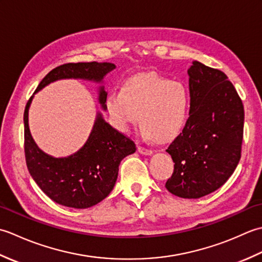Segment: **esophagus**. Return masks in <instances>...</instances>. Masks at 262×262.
<instances>
[{"label": "esophagus", "mask_w": 262, "mask_h": 262, "mask_svg": "<svg viewBox=\"0 0 262 262\" xmlns=\"http://www.w3.org/2000/svg\"><path fill=\"white\" fill-rule=\"evenodd\" d=\"M137 149H138V152H140L141 154H144V155H151L153 153L152 149H148L144 146H138Z\"/></svg>", "instance_id": "34e87169"}]
</instances>
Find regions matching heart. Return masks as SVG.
<instances>
[{
    "label": "heart",
    "mask_w": 262,
    "mask_h": 262,
    "mask_svg": "<svg viewBox=\"0 0 262 262\" xmlns=\"http://www.w3.org/2000/svg\"><path fill=\"white\" fill-rule=\"evenodd\" d=\"M105 109L119 132H129L140 119L144 137L169 141L187 124L190 94L180 81L142 73L128 79L121 90H111L105 98Z\"/></svg>",
    "instance_id": "1"
}]
</instances>
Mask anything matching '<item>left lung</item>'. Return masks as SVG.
Listing matches in <instances>:
<instances>
[{
  "instance_id": "left-lung-1",
  "label": "left lung",
  "mask_w": 262,
  "mask_h": 262,
  "mask_svg": "<svg viewBox=\"0 0 262 262\" xmlns=\"http://www.w3.org/2000/svg\"><path fill=\"white\" fill-rule=\"evenodd\" d=\"M188 75L189 118L166 148L174 170L165 188L178 197L196 199L221 188L237 166L244 108L222 71L194 60Z\"/></svg>"
}]
</instances>
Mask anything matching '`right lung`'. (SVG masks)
I'll use <instances>...</instances> for the list:
<instances>
[{
  "mask_svg": "<svg viewBox=\"0 0 262 262\" xmlns=\"http://www.w3.org/2000/svg\"><path fill=\"white\" fill-rule=\"evenodd\" d=\"M115 68V64L98 62L63 64L43 77L35 93L49 83L62 79L101 82ZM32 98L28 100L24 115L26 162L32 179L59 205L80 209L97 205L114 189L121 160L136 151L135 143L98 114L91 134L82 148L68 158H53L43 153L31 137L28 111ZM105 98L107 92L101 86L99 102L104 110Z\"/></svg>",
  "mask_w": 262,
  "mask_h": 262,
  "instance_id": "right-lung-1",
  "label": "right lung"
}]
</instances>
